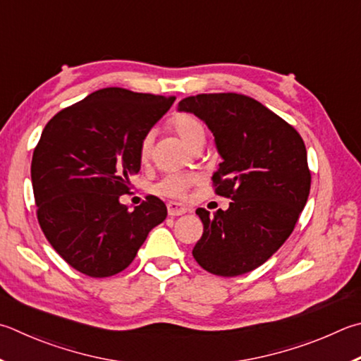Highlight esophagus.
Instances as JSON below:
<instances>
[{
    "label": "esophagus",
    "instance_id": "1",
    "mask_svg": "<svg viewBox=\"0 0 361 361\" xmlns=\"http://www.w3.org/2000/svg\"><path fill=\"white\" fill-rule=\"evenodd\" d=\"M167 212H169V216H172V218H175V216H181L188 213L189 209L183 205V203H178V202H169L167 203Z\"/></svg>",
    "mask_w": 361,
    "mask_h": 361
}]
</instances>
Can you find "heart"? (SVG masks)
<instances>
[{
	"label": "heart",
	"mask_w": 361,
	"mask_h": 361,
	"mask_svg": "<svg viewBox=\"0 0 361 361\" xmlns=\"http://www.w3.org/2000/svg\"><path fill=\"white\" fill-rule=\"evenodd\" d=\"M170 124H172L175 133L181 137V140L185 142L189 148H191L194 143L205 140L207 129H205V124H203V121L199 116H195L192 114H178L172 118ZM152 145H153V133H148L140 142V158L143 161H147L149 153H152ZM194 181H195L194 175L169 173L164 176L161 181L156 183L153 191L156 194L166 195V197L180 199V197H185L188 189L194 185Z\"/></svg>",
	"instance_id": "1"
}]
</instances>
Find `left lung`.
<instances>
[{
    "mask_svg": "<svg viewBox=\"0 0 361 361\" xmlns=\"http://www.w3.org/2000/svg\"><path fill=\"white\" fill-rule=\"evenodd\" d=\"M178 112L199 116L214 137L222 162L216 192L231 197L214 216L199 208L203 235L192 249L197 264L218 276L260 267L289 238L311 188L305 142L290 124L260 102L235 93L183 99Z\"/></svg>",
    "mask_w": 361,
    "mask_h": 361,
    "instance_id": "obj_1",
    "label": "left lung"
}]
</instances>
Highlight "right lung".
Listing matches in <instances>:
<instances>
[{"instance_id": "obj_1", "label": "right lung", "mask_w": 361, "mask_h": 361, "mask_svg": "<svg viewBox=\"0 0 361 361\" xmlns=\"http://www.w3.org/2000/svg\"><path fill=\"white\" fill-rule=\"evenodd\" d=\"M175 97L104 88L56 114L32 153L37 219L55 251L83 274L107 278L134 260L167 218L148 195L129 212L120 202L140 170V142Z\"/></svg>"}]
</instances>
